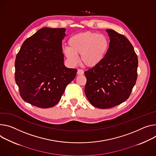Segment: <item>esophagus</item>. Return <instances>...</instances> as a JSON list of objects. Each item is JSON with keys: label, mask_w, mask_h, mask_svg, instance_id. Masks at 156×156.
I'll return each mask as SVG.
<instances>
[{"label": "esophagus", "mask_w": 156, "mask_h": 156, "mask_svg": "<svg viewBox=\"0 0 156 156\" xmlns=\"http://www.w3.org/2000/svg\"><path fill=\"white\" fill-rule=\"evenodd\" d=\"M77 74L79 75H81L84 74V71L81 69H78V72H77Z\"/></svg>", "instance_id": "34e87169"}]
</instances>
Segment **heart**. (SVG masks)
I'll use <instances>...</instances> for the list:
<instances>
[{
    "instance_id": "b5f03b06",
    "label": "heart",
    "mask_w": 156,
    "mask_h": 156,
    "mask_svg": "<svg viewBox=\"0 0 156 156\" xmlns=\"http://www.w3.org/2000/svg\"><path fill=\"white\" fill-rule=\"evenodd\" d=\"M69 47L63 51L69 62H78L80 54L81 62L87 66L94 67L105 58L109 48V41L106 36L96 32H86L76 34L68 40Z\"/></svg>"
}]
</instances>
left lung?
<instances>
[{
    "label": "left lung",
    "mask_w": 156,
    "mask_h": 156,
    "mask_svg": "<svg viewBox=\"0 0 156 156\" xmlns=\"http://www.w3.org/2000/svg\"><path fill=\"white\" fill-rule=\"evenodd\" d=\"M106 32L110 42L105 60L84 72L85 94L93 106L100 109L115 107L128 99L137 77V56L131 42L112 29Z\"/></svg>",
    "instance_id": "left-lung-1"
}]
</instances>
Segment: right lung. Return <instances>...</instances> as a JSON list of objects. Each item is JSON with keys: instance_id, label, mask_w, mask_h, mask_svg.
I'll list each match as a JSON object with an SVG mask.
<instances>
[{"instance_id": "add662e5", "label": "right lung", "mask_w": 156, "mask_h": 156, "mask_svg": "<svg viewBox=\"0 0 156 156\" xmlns=\"http://www.w3.org/2000/svg\"><path fill=\"white\" fill-rule=\"evenodd\" d=\"M64 28L44 27L26 39L15 62V80L20 96L41 108L57 104L77 69L64 65Z\"/></svg>"}]
</instances>
